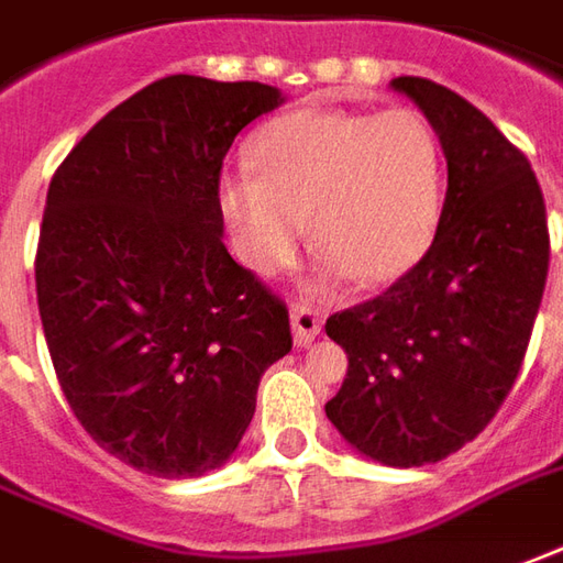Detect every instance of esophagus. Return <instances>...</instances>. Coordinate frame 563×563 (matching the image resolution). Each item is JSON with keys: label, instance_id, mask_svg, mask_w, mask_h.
I'll return each instance as SVG.
<instances>
[{"label": "esophagus", "instance_id": "1", "mask_svg": "<svg viewBox=\"0 0 563 563\" xmlns=\"http://www.w3.org/2000/svg\"><path fill=\"white\" fill-rule=\"evenodd\" d=\"M290 328H294L297 346H312V340L321 333V312L309 303H294L290 306Z\"/></svg>", "mask_w": 563, "mask_h": 563}]
</instances>
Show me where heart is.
I'll return each mask as SVG.
<instances>
[{
    "label": "heart",
    "instance_id": "heart-1",
    "mask_svg": "<svg viewBox=\"0 0 563 563\" xmlns=\"http://www.w3.org/2000/svg\"><path fill=\"white\" fill-rule=\"evenodd\" d=\"M251 174H223L217 205L239 257L282 269L312 223L316 251L364 288L405 278L435 242L444 150L422 112L294 110L247 143Z\"/></svg>",
    "mask_w": 563,
    "mask_h": 563
}]
</instances>
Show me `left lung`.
Segmentation results:
<instances>
[{
	"label": "left lung",
	"mask_w": 563,
	"mask_h": 563,
	"mask_svg": "<svg viewBox=\"0 0 563 563\" xmlns=\"http://www.w3.org/2000/svg\"><path fill=\"white\" fill-rule=\"evenodd\" d=\"M393 88L435 128L448 196L429 254L324 324L349 355L324 413L358 453L410 468L460 451L515 386L549 275V223L527 156L478 107L420 76Z\"/></svg>",
	"instance_id": "1"
}]
</instances>
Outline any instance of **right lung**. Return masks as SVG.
Returning a JSON list of instances; mask_svg holds the SVG:
<instances>
[{
    "label": "right lung",
    "instance_id": "right-lung-1",
    "mask_svg": "<svg viewBox=\"0 0 563 563\" xmlns=\"http://www.w3.org/2000/svg\"><path fill=\"white\" fill-rule=\"evenodd\" d=\"M285 97L260 81L165 76L54 170L36 297L54 374L85 432L156 478L230 460L263 371L290 352L288 306L223 244L220 168Z\"/></svg>",
    "mask_w": 563,
    "mask_h": 563
}]
</instances>
